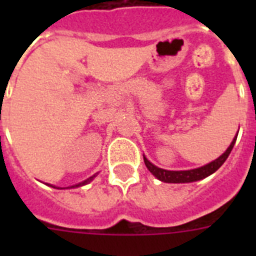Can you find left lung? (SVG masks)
<instances>
[{"mask_svg":"<svg viewBox=\"0 0 256 256\" xmlns=\"http://www.w3.org/2000/svg\"><path fill=\"white\" fill-rule=\"evenodd\" d=\"M237 134H238V132H237ZM237 134L234 136V141L230 142V144L228 146L227 150L222 154L218 159L212 160L209 164L202 165L200 168L190 169V170H166V169H162L159 168V166L154 165L150 160H148L146 156H144V164H146L148 170H150L158 180L165 183H190L204 180V178L209 177L210 174H212L214 172L218 170L222 165H223V162L227 160V158L230 156V151H232V148H234V142H236L237 140Z\"/></svg>","mask_w":256,"mask_h":256,"instance_id":"obj_1","label":"left lung"}]
</instances>
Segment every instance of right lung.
<instances>
[{
	"mask_svg": "<svg viewBox=\"0 0 256 256\" xmlns=\"http://www.w3.org/2000/svg\"><path fill=\"white\" fill-rule=\"evenodd\" d=\"M97 174H98V173L94 174V176H92V177L87 178V180H83V182L78 183V184H74V186H70V187H56V186H52V184H48V183H47V186H51V187H54V188H58V190H62V188H76V187H82V186H84V184H88V183L91 182V180H94V177H96Z\"/></svg>",
	"mask_w": 256,
	"mask_h": 256,
	"instance_id": "right-lung-1",
	"label": "right lung"
}]
</instances>
